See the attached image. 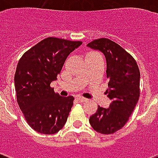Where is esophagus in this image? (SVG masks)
<instances>
[{
    "label": "esophagus",
    "instance_id": "1",
    "mask_svg": "<svg viewBox=\"0 0 158 158\" xmlns=\"http://www.w3.org/2000/svg\"><path fill=\"white\" fill-rule=\"evenodd\" d=\"M77 99H78L79 102H85L88 101V99L85 98H83V97H80V96L77 97Z\"/></svg>",
    "mask_w": 158,
    "mask_h": 158
}]
</instances>
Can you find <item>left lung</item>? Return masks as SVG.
<instances>
[{
    "mask_svg": "<svg viewBox=\"0 0 158 158\" xmlns=\"http://www.w3.org/2000/svg\"><path fill=\"white\" fill-rule=\"evenodd\" d=\"M87 46L100 51L105 56L108 81L106 94L111 100L108 108L98 106L96 113L89 118V123L97 132L110 135L126 124L137 105L139 69L132 56L110 39L99 38Z\"/></svg>",
    "mask_w": 158,
    "mask_h": 158,
    "instance_id": "1",
    "label": "left lung"
}]
</instances>
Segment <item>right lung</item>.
I'll return each instance as SVG.
<instances>
[{
    "label": "right lung",
    "instance_id": "obj_1",
    "mask_svg": "<svg viewBox=\"0 0 158 158\" xmlns=\"http://www.w3.org/2000/svg\"><path fill=\"white\" fill-rule=\"evenodd\" d=\"M82 42L48 38L26 52L15 74L17 102L30 127L44 135L61 130L73 106L74 97H61L50 84L56 79L70 53Z\"/></svg>",
    "mask_w": 158,
    "mask_h": 158
}]
</instances>
